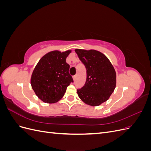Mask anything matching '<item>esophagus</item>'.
I'll list each match as a JSON object with an SVG mask.
<instances>
[{"mask_svg": "<svg viewBox=\"0 0 151 151\" xmlns=\"http://www.w3.org/2000/svg\"><path fill=\"white\" fill-rule=\"evenodd\" d=\"M76 79H77V76H76V75L73 76V79H74V81H76Z\"/></svg>", "mask_w": 151, "mask_h": 151, "instance_id": "1", "label": "esophagus"}]
</instances>
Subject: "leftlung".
Returning <instances> with one entry per match:
<instances>
[{
    "label": "left lung",
    "mask_w": 151,
    "mask_h": 151,
    "mask_svg": "<svg viewBox=\"0 0 151 151\" xmlns=\"http://www.w3.org/2000/svg\"><path fill=\"white\" fill-rule=\"evenodd\" d=\"M86 68V81L77 89L79 97L86 104L96 106L108 99L116 87V72L108 58L94 50L76 49Z\"/></svg>",
    "instance_id": "left-lung-1"
}]
</instances>
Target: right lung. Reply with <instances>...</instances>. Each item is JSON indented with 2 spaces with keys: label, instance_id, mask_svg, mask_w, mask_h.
<instances>
[{
  "label": "right lung",
  "instance_id": "obj_1",
  "mask_svg": "<svg viewBox=\"0 0 151 151\" xmlns=\"http://www.w3.org/2000/svg\"><path fill=\"white\" fill-rule=\"evenodd\" d=\"M70 50L53 51L40 59L33 72L31 84L36 96L45 103H54L64 95L74 81L69 74L66 58Z\"/></svg>",
  "mask_w": 151,
  "mask_h": 151
}]
</instances>
